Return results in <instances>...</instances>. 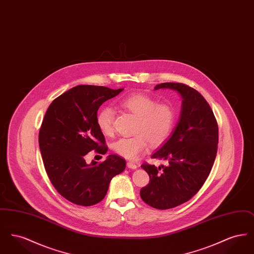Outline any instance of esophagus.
Listing matches in <instances>:
<instances>
[{"mask_svg": "<svg viewBox=\"0 0 254 254\" xmlns=\"http://www.w3.org/2000/svg\"><path fill=\"white\" fill-rule=\"evenodd\" d=\"M127 168H129V169H135L137 168V165L135 164V163H133L131 161H128L127 163Z\"/></svg>", "mask_w": 254, "mask_h": 254, "instance_id": "1", "label": "esophagus"}]
</instances>
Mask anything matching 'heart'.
I'll return each mask as SVG.
<instances>
[{
    "label": "heart",
    "instance_id": "1",
    "mask_svg": "<svg viewBox=\"0 0 254 254\" xmlns=\"http://www.w3.org/2000/svg\"><path fill=\"white\" fill-rule=\"evenodd\" d=\"M120 105L137 116L131 137H122L112 144V149L119 155L135 159L142 153L147 143L159 145L169 139L177 120L175 108L169 103H158L157 100L143 93H133L123 98ZM97 126L101 132L111 136L114 132V111L109 107L99 110Z\"/></svg>",
    "mask_w": 254,
    "mask_h": 254
}]
</instances>
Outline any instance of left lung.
I'll use <instances>...</instances> for the list:
<instances>
[{"mask_svg": "<svg viewBox=\"0 0 254 254\" xmlns=\"http://www.w3.org/2000/svg\"><path fill=\"white\" fill-rule=\"evenodd\" d=\"M159 88L179 92L181 116L171 137L151 156L166 165L142 164L149 183L140 195L147 205L169 209L191 199L207 179L217 154L218 125L208 103L196 89L181 83H163L155 86Z\"/></svg>", "mask_w": 254, "mask_h": 254, "instance_id": "8db88e82", "label": "left lung"}]
</instances>
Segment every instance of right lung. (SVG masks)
<instances>
[{
  "instance_id": "add662e5",
  "label": "right lung",
  "mask_w": 254,
  "mask_h": 254,
  "mask_svg": "<svg viewBox=\"0 0 254 254\" xmlns=\"http://www.w3.org/2000/svg\"><path fill=\"white\" fill-rule=\"evenodd\" d=\"M123 88L81 85L57 97L46 112L39 131V146L49 180L59 193L79 205L101 202L111 179L126 169V160L111 154L86 164L91 150L106 154L108 146L97 126L101 105Z\"/></svg>"
}]
</instances>
